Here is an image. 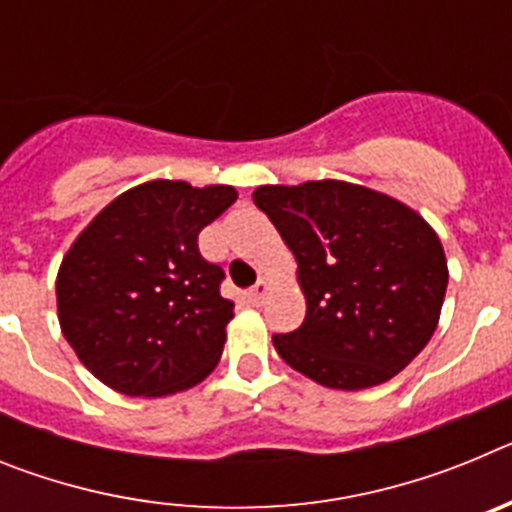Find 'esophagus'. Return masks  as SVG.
<instances>
[{"label":"esophagus","instance_id":"esophagus-1","mask_svg":"<svg viewBox=\"0 0 512 512\" xmlns=\"http://www.w3.org/2000/svg\"><path fill=\"white\" fill-rule=\"evenodd\" d=\"M269 292H271V284L266 282V279H259V282H256V287L248 292V300H251L253 305H259V302H264V297L269 295Z\"/></svg>","mask_w":512,"mask_h":512}]
</instances>
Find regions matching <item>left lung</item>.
Listing matches in <instances>:
<instances>
[{
    "label": "left lung",
    "instance_id": "left-lung-1",
    "mask_svg": "<svg viewBox=\"0 0 512 512\" xmlns=\"http://www.w3.org/2000/svg\"><path fill=\"white\" fill-rule=\"evenodd\" d=\"M253 202L295 253L305 323L274 336L295 372L330 390H366L402 372L431 341L449 266L436 230L361 184H264Z\"/></svg>",
    "mask_w": 512,
    "mask_h": 512
}]
</instances>
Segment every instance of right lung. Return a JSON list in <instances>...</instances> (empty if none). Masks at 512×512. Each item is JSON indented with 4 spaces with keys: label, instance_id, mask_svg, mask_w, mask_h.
Wrapping results in <instances>:
<instances>
[{
    "label": "right lung",
    "instance_id": "right-lung-1",
    "mask_svg": "<svg viewBox=\"0 0 512 512\" xmlns=\"http://www.w3.org/2000/svg\"><path fill=\"white\" fill-rule=\"evenodd\" d=\"M238 192L153 179L122 192L76 235L56 277L58 323L89 372L128 397L200 384L220 361L233 302L197 235Z\"/></svg>",
    "mask_w": 512,
    "mask_h": 512
}]
</instances>
